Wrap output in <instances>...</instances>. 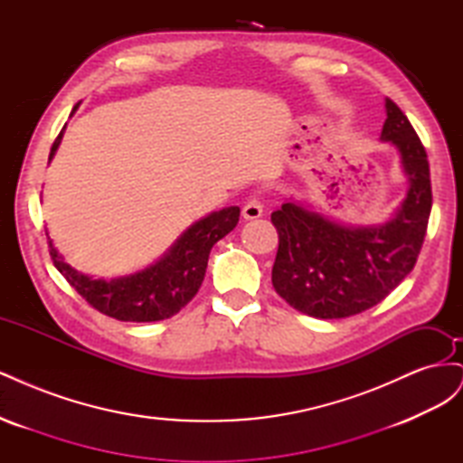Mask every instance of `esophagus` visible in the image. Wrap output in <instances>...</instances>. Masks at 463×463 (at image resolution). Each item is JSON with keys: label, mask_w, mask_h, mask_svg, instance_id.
<instances>
[{"label": "esophagus", "mask_w": 463, "mask_h": 463, "mask_svg": "<svg viewBox=\"0 0 463 463\" xmlns=\"http://www.w3.org/2000/svg\"><path fill=\"white\" fill-rule=\"evenodd\" d=\"M241 214L245 220H255V218H260L262 216V204L259 199H249L245 204H243V210Z\"/></svg>", "instance_id": "esophagus-1"}]
</instances>
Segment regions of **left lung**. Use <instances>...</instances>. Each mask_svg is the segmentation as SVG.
<instances>
[{
	"label": "left lung",
	"instance_id": "1",
	"mask_svg": "<svg viewBox=\"0 0 463 463\" xmlns=\"http://www.w3.org/2000/svg\"><path fill=\"white\" fill-rule=\"evenodd\" d=\"M381 141L394 146L408 184L384 222L352 226L299 199L272 213L279 245L272 269L278 296L315 318H345L381 303L421 250L432 206L427 152L403 111L386 98Z\"/></svg>",
	"mask_w": 463,
	"mask_h": 463
}]
</instances>
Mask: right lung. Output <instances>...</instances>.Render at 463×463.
<instances>
[{"mask_svg":"<svg viewBox=\"0 0 463 463\" xmlns=\"http://www.w3.org/2000/svg\"><path fill=\"white\" fill-rule=\"evenodd\" d=\"M75 109L77 108H73V111ZM63 131L65 128L52 146L50 162L61 145ZM240 213V206L214 210L191 223L158 260L143 270L118 278H94L79 272L63 259L48 237L50 255L55 269L94 309L125 322L164 320L179 313L197 296L204 279L210 249L237 226Z\"/></svg>","mask_w":463,"mask_h":463,"instance_id":"1","label":"right lung"}]
</instances>
